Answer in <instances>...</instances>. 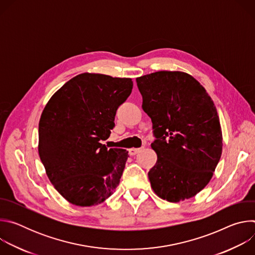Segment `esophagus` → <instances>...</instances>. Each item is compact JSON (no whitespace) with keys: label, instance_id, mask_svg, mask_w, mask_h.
I'll return each mask as SVG.
<instances>
[{"label":"esophagus","instance_id":"esophagus-1","mask_svg":"<svg viewBox=\"0 0 255 255\" xmlns=\"http://www.w3.org/2000/svg\"><path fill=\"white\" fill-rule=\"evenodd\" d=\"M139 151H140V148H130V149H129V154H130V155H135V154H137Z\"/></svg>","mask_w":255,"mask_h":255}]
</instances>
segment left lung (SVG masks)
Instances as JSON below:
<instances>
[{"label":"left lung","instance_id":"8db88e82","mask_svg":"<svg viewBox=\"0 0 255 255\" xmlns=\"http://www.w3.org/2000/svg\"><path fill=\"white\" fill-rule=\"evenodd\" d=\"M136 83L156 137L151 148L157 160L148 172L153 192L170 203L195 197L209 184L222 154V129L213 100L184 71H156Z\"/></svg>","mask_w":255,"mask_h":255}]
</instances>
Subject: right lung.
I'll use <instances>...</instances> for the list:
<instances>
[{"instance_id":"add662e5","label":"right lung","mask_w":255,"mask_h":255,"mask_svg":"<svg viewBox=\"0 0 255 255\" xmlns=\"http://www.w3.org/2000/svg\"><path fill=\"white\" fill-rule=\"evenodd\" d=\"M132 79L78 75L47 102L39 120L38 152L55 190L70 204L91 207L112 196L128 151L108 150L118 107L130 96Z\"/></svg>"}]
</instances>
